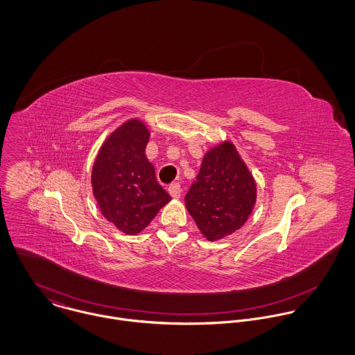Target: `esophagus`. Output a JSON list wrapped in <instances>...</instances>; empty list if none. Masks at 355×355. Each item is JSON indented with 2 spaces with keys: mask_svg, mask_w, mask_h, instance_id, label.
Masks as SVG:
<instances>
[{
  "mask_svg": "<svg viewBox=\"0 0 355 355\" xmlns=\"http://www.w3.org/2000/svg\"><path fill=\"white\" fill-rule=\"evenodd\" d=\"M168 191H169V194H171L173 198H179L180 194H182V187H180L179 183H173V184L169 186Z\"/></svg>",
  "mask_w": 355,
  "mask_h": 355,
  "instance_id": "esophagus-1",
  "label": "esophagus"
}]
</instances>
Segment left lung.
Masks as SVG:
<instances>
[{"label":"left lung","mask_w":355,"mask_h":355,"mask_svg":"<svg viewBox=\"0 0 355 355\" xmlns=\"http://www.w3.org/2000/svg\"><path fill=\"white\" fill-rule=\"evenodd\" d=\"M257 189L235 146L224 142L202 159L196 182L186 194V207L207 241L239 230L253 211Z\"/></svg>","instance_id":"8db88e82"}]
</instances>
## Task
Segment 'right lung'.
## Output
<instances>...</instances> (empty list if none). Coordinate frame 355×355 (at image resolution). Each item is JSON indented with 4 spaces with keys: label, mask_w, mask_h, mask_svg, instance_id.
Instances as JSON below:
<instances>
[{
    "label": "right lung",
    "mask_w": 355,
    "mask_h": 355,
    "mask_svg": "<svg viewBox=\"0 0 355 355\" xmlns=\"http://www.w3.org/2000/svg\"><path fill=\"white\" fill-rule=\"evenodd\" d=\"M149 137L142 121H125L105 141L93 166V191L102 214L128 235L146 228L171 201L146 158Z\"/></svg>",
    "instance_id": "add662e5"
}]
</instances>
